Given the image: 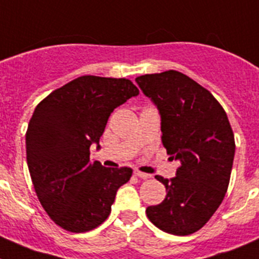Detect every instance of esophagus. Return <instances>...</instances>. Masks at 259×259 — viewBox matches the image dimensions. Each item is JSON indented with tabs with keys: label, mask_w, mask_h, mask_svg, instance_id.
Here are the masks:
<instances>
[{
	"label": "esophagus",
	"mask_w": 259,
	"mask_h": 259,
	"mask_svg": "<svg viewBox=\"0 0 259 259\" xmlns=\"http://www.w3.org/2000/svg\"><path fill=\"white\" fill-rule=\"evenodd\" d=\"M134 174H135V176L140 178V179H149L150 178L149 174H144V172H141V171H137V170H135Z\"/></svg>",
	"instance_id": "34e87169"
}]
</instances>
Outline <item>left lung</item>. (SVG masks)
<instances>
[{
  "mask_svg": "<svg viewBox=\"0 0 259 259\" xmlns=\"http://www.w3.org/2000/svg\"><path fill=\"white\" fill-rule=\"evenodd\" d=\"M136 83L161 115L162 144L180 162L166 187V198L146 207L155 227L176 236L202 228L223 201L235 157L227 114L214 96L179 71L143 75Z\"/></svg>",
  "mask_w": 259,
  "mask_h": 259,
  "instance_id": "8db88e82",
  "label": "left lung"
}]
</instances>
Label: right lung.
Instances as JSON below:
<instances>
[{
    "label": "right lung",
    "mask_w": 259,
    "mask_h": 259,
    "mask_svg": "<svg viewBox=\"0 0 259 259\" xmlns=\"http://www.w3.org/2000/svg\"><path fill=\"white\" fill-rule=\"evenodd\" d=\"M139 95L128 79L85 75L36 106L26 134L27 164L38 201L56 224L87 232L104 223L132 168L91 161L114 109Z\"/></svg>",
    "instance_id": "1"
}]
</instances>
